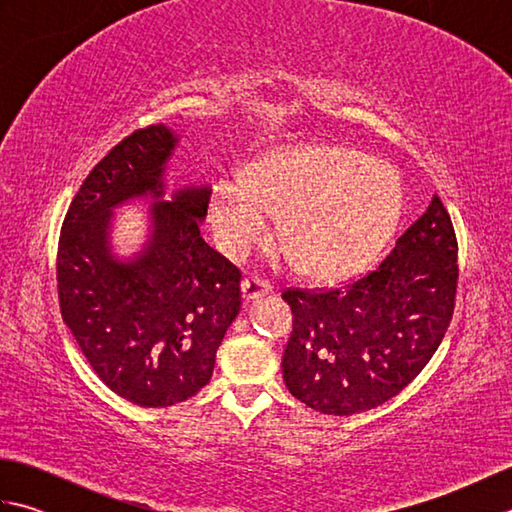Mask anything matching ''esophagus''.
Masks as SVG:
<instances>
[{
	"label": "esophagus",
	"mask_w": 512,
	"mask_h": 512,
	"mask_svg": "<svg viewBox=\"0 0 512 512\" xmlns=\"http://www.w3.org/2000/svg\"><path fill=\"white\" fill-rule=\"evenodd\" d=\"M270 292V284L266 279L262 277H246L242 281V297L244 301H253V299H259L264 297Z\"/></svg>",
	"instance_id": "34e87169"
}]
</instances>
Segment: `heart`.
I'll return each instance as SVG.
<instances>
[{"label": "heart", "instance_id": "obj_1", "mask_svg": "<svg viewBox=\"0 0 512 512\" xmlns=\"http://www.w3.org/2000/svg\"><path fill=\"white\" fill-rule=\"evenodd\" d=\"M402 191L396 173L350 149L303 145L264 158L215 184L211 226L226 255L264 242L279 217L277 242L303 273L341 277L365 266L394 233Z\"/></svg>", "mask_w": 512, "mask_h": 512}]
</instances>
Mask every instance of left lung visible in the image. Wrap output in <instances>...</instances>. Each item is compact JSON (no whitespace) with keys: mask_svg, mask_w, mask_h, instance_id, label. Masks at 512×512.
I'll use <instances>...</instances> for the list:
<instances>
[{"mask_svg":"<svg viewBox=\"0 0 512 512\" xmlns=\"http://www.w3.org/2000/svg\"><path fill=\"white\" fill-rule=\"evenodd\" d=\"M458 288V239L442 200L396 239L372 273L343 288H288L290 394L328 416H352L400 394L444 339Z\"/></svg>","mask_w":512,"mask_h":512,"instance_id":"8db88e82","label":"left lung"}]
</instances>
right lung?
Wrapping results in <instances>:
<instances>
[{"mask_svg": "<svg viewBox=\"0 0 512 512\" xmlns=\"http://www.w3.org/2000/svg\"><path fill=\"white\" fill-rule=\"evenodd\" d=\"M178 136L165 125L121 140L74 195L61 226V317L114 394L140 407H171L213 376L215 354L242 306L237 266L200 237L209 187L165 198V167ZM155 200L152 233L132 260L111 253L116 205Z\"/></svg>", "mask_w": 512, "mask_h": 512, "instance_id": "right-lung-1", "label": "right lung"}]
</instances>
